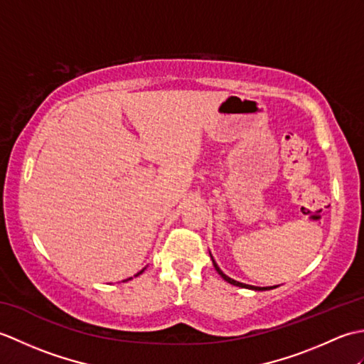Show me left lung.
<instances>
[{
  "label": "left lung",
  "mask_w": 364,
  "mask_h": 364,
  "mask_svg": "<svg viewBox=\"0 0 364 364\" xmlns=\"http://www.w3.org/2000/svg\"><path fill=\"white\" fill-rule=\"evenodd\" d=\"M213 264H214V267H215V270H218L219 272V275L223 278V280L225 282H228L230 284H235V286H239V288H249V289H255V291H264V289H270V288H258V286H250V284H244V283H241V282H236V280H233V278H230V277H227L225 274L222 272V270L219 269V266L215 264V261L213 259Z\"/></svg>",
  "instance_id": "obj_1"
}]
</instances>
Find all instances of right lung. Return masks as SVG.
I'll list each match as a JSON object with an SVG mask.
<instances>
[{
  "label": "right lung",
  "instance_id": "1",
  "mask_svg": "<svg viewBox=\"0 0 364 364\" xmlns=\"http://www.w3.org/2000/svg\"><path fill=\"white\" fill-rule=\"evenodd\" d=\"M142 272H144V270H141V272H139V274H142ZM139 274H137V275H139ZM128 280H131V278H128ZM123 282H127V280H123Z\"/></svg>",
  "mask_w": 364,
  "mask_h": 364
}]
</instances>
